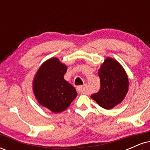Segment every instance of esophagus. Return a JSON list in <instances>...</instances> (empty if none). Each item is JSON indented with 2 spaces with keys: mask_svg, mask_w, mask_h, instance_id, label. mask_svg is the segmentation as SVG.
Returning <instances> with one entry per match:
<instances>
[{
  "mask_svg": "<svg viewBox=\"0 0 150 150\" xmlns=\"http://www.w3.org/2000/svg\"><path fill=\"white\" fill-rule=\"evenodd\" d=\"M77 92L80 94H86V87L85 86H79L77 87Z\"/></svg>",
  "mask_w": 150,
  "mask_h": 150,
  "instance_id": "34e87169",
  "label": "esophagus"
}]
</instances>
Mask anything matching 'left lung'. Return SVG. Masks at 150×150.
Masks as SVG:
<instances>
[{
  "label": "left lung",
  "instance_id": "1",
  "mask_svg": "<svg viewBox=\"0 0 150 150\" xmlns=\"http://www.w3.org/2000/svg\"><path fill=\"white\" fill-rule=\"evenodd\" d=\"M100 89L91 96L101 107L111 109L123 100L128 91V77L116 60L106 58L98 70Z\"/></svg>",
  "mask_w": 150,
  "mask_h": 150
}]
</instances>
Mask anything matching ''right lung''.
<instances>
[{
	"label": "right lung",
	"mask_w": 150,
	"mask_h": 150,
	"mask_svg": "<svg viewBox=\"0 0 150 150\" xmlns=\"http://www.w3.org/2000/svg\"><path fill=\"white\" fill-rule=\"evenodd\" d=\"M67 66L57 58L44 62L33 80V92L38 102L53 113L66 109L75 98V87L65 80Z\"/></svg>",
	"instance_id": "right-lung-1"
}]
</instances>
